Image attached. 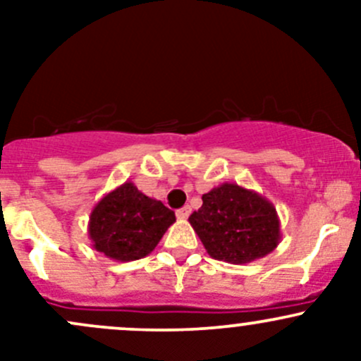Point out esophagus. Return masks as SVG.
Returning <instances> with one entry per match:
<instances>
[{
	"label": "esophagus",
	"mask_w": 361,
	"mask_h": 361,
	"mask_svg": "<svg viewBox=\"0 0 361 361\" xmlns=\"http://www.w3.org/2000/svg\"><path fill=\"white\" fill-rule=\"evenodd\" d=\"M190 213H192L190 206H183V207H181V209L176 211V216L180 218V220H185V218L190 216Z\"/></svg>",
	"instance_id": "esophagus-1"
}]
</instances>
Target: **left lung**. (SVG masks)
I'll return each instance as SVG.
<instances>
[{"mask_svg": "<svg viewBox=\"0 0 361 361\" xmlns=\"http://www.w3.org/2000/svg\"><path fill=\"white\" fill-rule=\"evenodd\" d=\"M207 255L228 264H250L281 241L274 204L238 183H221L202 195V206L188 218Z\"/></svg>", "mask_w": 361, "mask_h": 361, "instance_id": "obj_1", "label": "left lung"}]
</instances>
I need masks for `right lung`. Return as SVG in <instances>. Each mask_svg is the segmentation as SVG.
<instances>
[{
	"instance_id": "1",
	"label": "right lung",
	"mask_w": 361,
	"mask_h": 361,
	"mask_svg": "<svg viewBox=\"0 0 361 361\" xmlns=\"http://www.w3.org/2000/svg\"><path fill=\"white\" fill-rule=\"evenodd\" d=\"M176 221L173 211L126 181L94 206L89 238L94 250L118 262L147 257Z\"/></svg>"
}]
</instances>
